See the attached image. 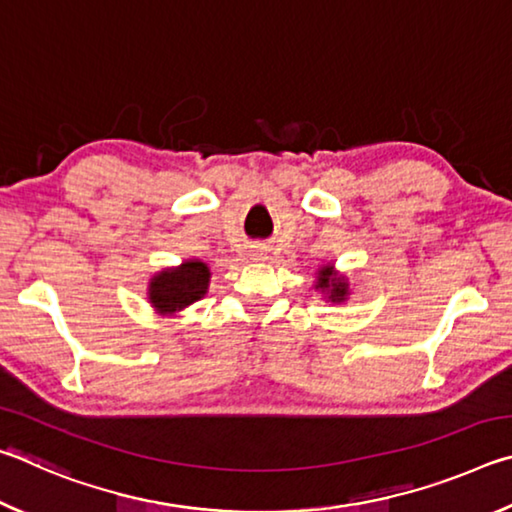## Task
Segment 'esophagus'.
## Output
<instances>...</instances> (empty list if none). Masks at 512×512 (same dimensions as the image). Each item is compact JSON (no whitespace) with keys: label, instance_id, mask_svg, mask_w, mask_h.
<instances>
[{"label":"esophagus","instance_id":"1","mask_svg":"<svg viewBox=\"0 0 512 512\" xmlns=\"http://www.w3.org/2000/svg\"><path fill=\"white\" fill-rule=\"evenodd\" d=\"M255 255H262V253H255Z\"/></svg>","mask_w":512,"mask_h":512}]
</instances>
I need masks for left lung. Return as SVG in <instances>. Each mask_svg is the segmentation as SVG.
Segmentation results:
<instances>
[{"label":"left lung","mask_w":512,"mask_h":512,"mask_svg":"<svg viewBox=\"0 0 512 512\" xmlns=\"http://www.w3.org/2000/svg\"><path fill=\"white\" fill-rule=\"evenodd\" d=\"M314 289L323 293L327 302H332V305H343V302H348V298H350L348 277L336 271L334 264H329V262L320 266L316 271Z\"/></svg>","instance_id":"1"}]
</instances>
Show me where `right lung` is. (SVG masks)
<instances>
[{"mask_svg":"<svg viewBox=\"0 0 512 512\" xmlns=\"http://www.w3.org/2000/svg\"><path fill=\"white\" fill-rule=\"evenodd\" d=\"M210 266L201 259H185L180 266H167L155 273L146 289V300L155 314L176 316L201 300L210 289Z\"/></svg>","mask_w":512,"mask_h":512,"instance_id":"1","label":"right lung"}]
</instances>
